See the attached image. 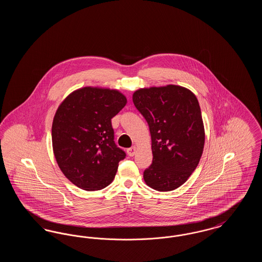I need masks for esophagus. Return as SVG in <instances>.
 <instances>
[{"instance_id": "34e87169", "label": "esophagus", "mask_w": 262, "mask_h": 262, "mask_svg": "<svg viewBox=\"0 0 262 262\" xmlns=\"http://www.w3.org/2000/svg\"><path fill=\"white\" fill-rule=\"evenodd\" d=\"M136 151H137L136 146H133V147H130V148L127 149V154H128L129 156H134V155L136 154Z\"/></svg>"}]
</instances>
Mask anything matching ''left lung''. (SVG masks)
Masks as SVG:
<instances>
[{"label": "left lung", "instance_id": "left-lung-1", "mask_svg": "<svg viewBox=\"0 0 262 262\" xmlns=\"http://www.w3.org/2000/svg\"><path fill=\"white\" fill-rule=\"evenodd\" d=\"M133 101L149 125L153 160L143 172L147 186L170 191L181 187L200 163L204 126L195 95L178 85L139 89Z\"/></svg>", "mask_w": 262, "mask_h": 262}]
</instances>
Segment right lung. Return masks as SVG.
<instances>
[{"instance_id": "1", "label": "right lung", "mask_w": 262, "mask_h": 262, "mask_svg": "<svg viewBox=\"0 0 262 262\" xmlns=\"http://www.w3.org/2000/svg\"><path fill=\"white\" fill-rule=\"evenodd\" d=\"M126 104L118 90L83 88L59 106L52 125L55 158L76 187L100 190L114 180L125 152L114 141L113 118Z\"/></svg>"}]
</instances>
